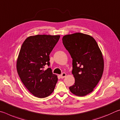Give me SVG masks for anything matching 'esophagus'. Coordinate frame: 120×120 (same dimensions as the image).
Segmentation results:
<instances>
[{
    "mask_svg": "<svg viewBox=\"0 0 120 120\" xmlns=\"http://www.w3.org/2000/svg\"><path fill=\"white\" fill-rule=\"evenodd\" d=\"M66 76V74L65 73H63L62 74L60 75V78L61 79H63V78H64Z\"/></svg>",
    "mask_w": 120,
    "mask_h": 120,
    "instance_id": "esophagus-1",
    "label": "esophagus"
}]
</instances>
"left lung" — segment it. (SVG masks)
I'll use <instances>...</instances> for the list:
<instances>
[{"mask_svg":"<svg viewBox=\"0 0 120 120\" xmlns=\"http://www.w3.org/2000/svg\"><path fill=\"white\" fill-rule=\"evenodd\" d=\"M62 41L73 60L75 83L69 89L75 95L85 96L93 91L102 77L104 70L102 52L95 40L84 34L65 35Z\"/></svg>","mask_w":120,"mask_h":120,"instance_id":"8db88e82","label":"left lung"}]
</instances>
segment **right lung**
<instances>
[{"label":"right lung","mask_w":120,"mask_h":120,"mask_svg":"<svg viewBox=\"0 0 120 120\" xmlns=\"http://www.w3.org/2000/svg\"><path fill=\"white\" fill-rule=\"evenodd\" d=\"M60 38V35H37L25 39L17 60V70L27 89L38 98H44L54 91L58 79L49 66V54Z\"/></svg>","instance_id":"add662e5"}]
</instances>
